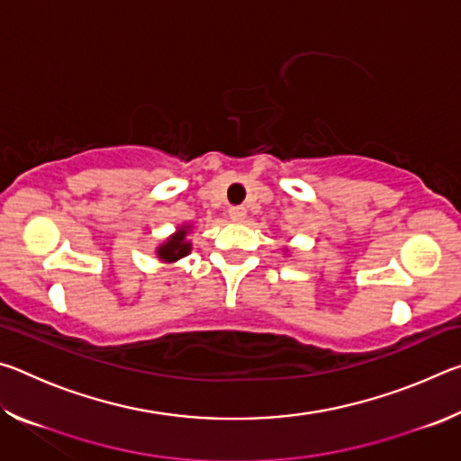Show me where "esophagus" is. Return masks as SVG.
Returning a JSON list of instances; mask_svg holds the SVG:
<instances>
[{
    "label": "esophagus",
    "instance_id": "34e87169",
    "mask_svg": "<svg viewBox=\"0 0 461 461\" xmlns=\"http://www.w3.org/2000/svg\"><path fill=\"white\" fill-rule=\"evenodd\" d=\"M246 215H248V212H246V207H241V205H236V207H230V220L231 221H236V223H241L246 220Z\"/></svg>",
    "mask_w": 461,
    "mask_h": 461
}]
</instances>
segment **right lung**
Instances as JSON below:
<instances>
[{"label": "right lung", "instance_id": "right-lung-1", "mask_svg": "<svg viewBox=\"0 0 461 461\" xmlns=\"http://www.w3.org/2000/svg\"><path fill=\"white\" fill-rule=\"evenodd\" d=\"M185 236H186V230L181 228V230H178L176 236H173L168 241H165V244L158 248L160 258L167 260V262H175V260L183 258V256L189 254L191 244L185 240Z\"/></svg>", "mask_w": 461, "mask_h": 461}]
</instances>
